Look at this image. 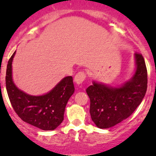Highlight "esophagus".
I'll use <instances>...</instances> for the list:
<instances>
[{
    "instance_id": "obj_1",
    "label": "esophagus",
    "mask_w": 156,
    "mask_h": 156,
    "mask_svg": "<svg viewBox=\"0 0 156 156\" xmlns=\"http://www.w3.org/2000/svg\"><path fill=\"white\" fill-rule=\"evenodd\" d=\"M85 78H86V75H85V72L84 71H80V72H78L75 75V78H74V81H75V82L76 83L77 85H79L82 84L83 81H85Z\"/></svg>"
}]
</instances>
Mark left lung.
Masks as SVG:
<instances>
[{"mask_svg":"<svg viewBox=\"0 0 156 156\" xmlns=\"http://www.w3.org/2000/svg\"><path fill=\"white\" fill-rule=\"evenodd\" d=\"M135 71L129 81L113 87L93 81L87 88L91 120L100 129H108L129 118L141 104L147 90V69L141 54H135Z\"/></svg>","mask_w":156,"mask_h":156,"instance_id":"left-lung-1","label":"left lung"}]
</instances>
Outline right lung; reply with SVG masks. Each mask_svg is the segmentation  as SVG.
<instances>
[{
	"label": "right lung",
	"instance_id": "obj_1",
	"mask_svg": "<svg viewBox=\"0 0 156 156\" xmlns=\"http://www.w3.org/2000/svg\"><path fill=\"white\" fill-rule=\"evenodd\" d=\"M16 51L8 61L6 88L12 107L24 122L44 131L54 130L64 120L65 107L75 91L73 78L67 76L49 92L30 95L19 89L12 78V62Z\"/></svg>",
	"mask_w": 156,
	"mask_h": 156
}]
</instances>
